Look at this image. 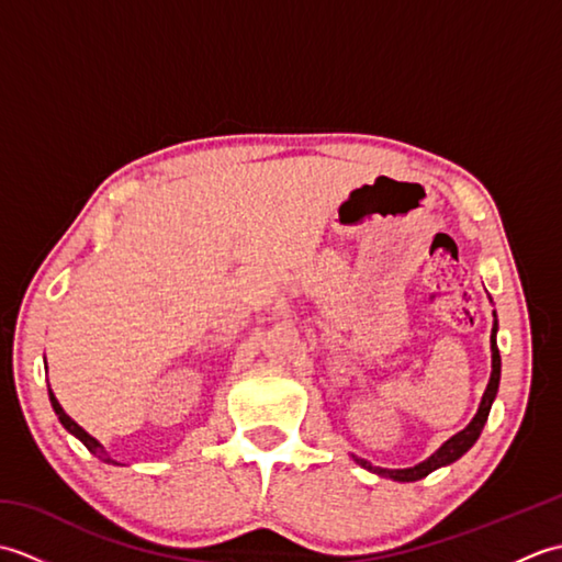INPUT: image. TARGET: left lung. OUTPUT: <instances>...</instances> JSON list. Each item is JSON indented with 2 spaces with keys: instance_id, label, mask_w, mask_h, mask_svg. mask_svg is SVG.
<instances>
[{
  "instance_id": "obj_1",
  "label": "left lung",
  "mask_w": 562,
  "mask_h": 562,
  "mask_svg": "<svg viewBox=\"0 0 562 562\" xmlns=\"http://www.w3.org/2000/svg\"><path fill=\"white\" fill-rule=\"evenodd\" d=\"M493 316H495V312H493ZM491 350H493V372H491V381H487L485 393H483V398H481L479 413H475L473 420L465 425L461 432H457L451 439H447L445 445H441L432 453V457L425 459L423 463L413 465V469H379V465H372L369 461L357 459V457H355V461L360 463L362 469L381 475V479H391V481H398V483H413V481H420V479H425V475L441 469V465H449V463L457 461L459 457H463V453L475 445V439L481 437L483 425L487 423V415H491V405H493V401L497 396L499 367H503V362H499V350H497V316H495L493 333H491Z\"/></svg>"
}]
</instances>
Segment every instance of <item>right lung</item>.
Segmentation results:
<instances>
[{"instance_id":"right-lung-1","label":"right lung","mask_w":562,"mask_h":562,"mask_svg":"<svg viewBox=\"0 0 562 562\" xmlns=\"http://www.w3.org/2000/svg\"><path fill=\"white\" fill-rule=\"evenodd\" d=\"M47 393H50L53 411H55V415L59 417V423H63V427L67 429V432H69V435H75V437L81 441V445L87 447V449L93 453V457H99V459H101V461H105V463H115V461L109 457V453H105V449L101 447V441H99V439H93V437L87 432V429H81V427H79L75 420H71V417L63 411V405L57 403V398H55V393L50 391V386H47Z\"/></svg>"}]
</instances>
